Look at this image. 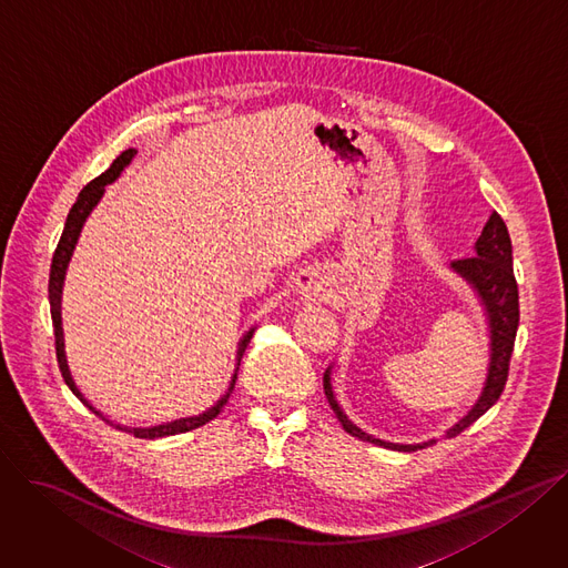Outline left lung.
I'll return each instance as SVG.
<instances>
[{"label":"left lung","mask_w":568,"mask_h":568,"mask_svg":"<svg viewBox=\"0 0 568 568\" xmlns=\"http://www.w3.org/2000/svg\"><path fill=\"white\" fill-rule=\"evenodd\" d=\"M480 295L485 311H487V321H489V334H491V361H489V372H487V382L483 388V395L478 397L476 406L456 424L447 430V437H454L463 433L469 424H474L483 413H487L498 397L503 395V388L508 384V372H510V358L515 352V338H517V327H519V286L515 280V268H513V241L508 234V225L503 223L500 214H491L489 221L485 223L480 239L476 241V255L454 262L452 264ZM325 395L329 399V406L334 408L338 422L343 428L363 439V443L379 445L386 449L395 452H417L435 445V439H428V443L422 445H395V443H384L379 437H372L363 433L358 426H354L347 415L341 410L338 402L334 399V390L329 384V369L325 374Z\"/></svg>","instance_id":"1"}]
</instances>
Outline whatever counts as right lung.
Returning a JSON list of instances; mask_svg holds the SVG:
<instances>
[{
  "instance_id": "1",
  "label": "right lung",
  "mask_w": 568,
  "mask_h": 568,
  "mask_svg": "<svg viewBox=\"0 0 568 568\" xmlns=\"http://www.w3.org/2000/svg\"><path fill=\"white\" fill-rule=\"evenodd\" d=\"M135 153H138L135 149L123 151V153L108 166V171H103L99 178H94L92 182H88V184L83 186V192L79 194L77 203L72 205V210H70V214H68L65 230H62L60 241H58V245H55V250H53L51 273H49V306H51V323H53V338H55V358H58L60 374H62V379H65V384L70 386V390H72L94 415H99L103 422H108V419H105L99 410H94V408L88 404V399L79 393V388H77V384H74V379H72V374H70L68 358H65V343H62V327H60V293H62V280H65V271H68L70 257H72L74 245H77V241H79V234H81V227H83L88 214L92 212V207H94V205L99 203V199L103 196L105 184H110V182L123 171V166L135 158ZM250 338H252V332H247V334L243 336L241 345H239V363H241V356H243V352H245ZM234 384H236V372H234V376H232V384H230L227 393H225L207 413H203V415H199V417L175 419V422L160 424V426H153V428H121V426H116V428H119V430H125V433H131V435H135V437H144V439H155V437H166V435H178V433L194 430V428L207 424L210 419H214V417L221 413V408H223V406L227 404V399H230V393H232ZM108 424H112V422H108Z\"/></svg>"
}]
</instances>
